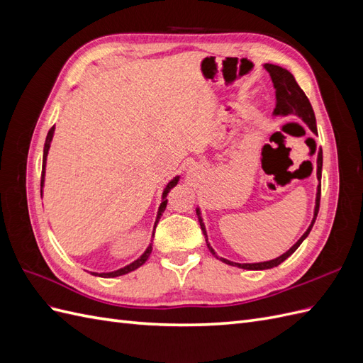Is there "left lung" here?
I'll use <instances>...</instances> for the list:
<instances>
[{
	"label": "left lung",
	"mask_w": 363,
	"mask_h": 363,
	"mask_svg": "<svg viewBox=\"0 0 363 363\" xmlns=\"http://www.w3.org/2000/svg\"><path fill=\"white\" fill-rule=\"evenodd\" d=\"M263 68H265L269 72L271 80L274 83V87H276V108H274L272 115L274 116H289V115H295L298 116L303 123L312 130V133L318 135V130H316V119H315V113H313V108L311 106L309 98L306 96V94L303 92L301 87L298 86V83L295 82L294 75L279 65H272V63H265L263 65ZM321 172H323V150L320 148L318 151V159H316V179L318 182H321ZM320 199H321V183H318L316 186V199H315V208H313V218H312V223L311 225L307 227V230L304 232V235L296 240V242L286 251L283 252L281 256L272 259V260H267V262H257V263H238V262H232V260H227L224 257H219L215 250L211 247V242H208L207 239V232H206V225L203 223V216H201V211L200 207H196V216H199V221L203 230V235L206 238V244L207 248L211 250L212 255L227 265H232V267H238V268H242V269H250V271H260V269H269L274 267H279L281 262L286 260L292 252L301 245L303 240L309 236L311 230L315 224V219L318 215V211H320Z\"/></svg>",
	"instance_id": "left-lung-1"
}]
</instances>
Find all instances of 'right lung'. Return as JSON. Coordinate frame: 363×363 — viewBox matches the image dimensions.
<instances>
[{
  "instance_id": "obj_1",
  "label": "right lung",
  "mask_w": 363,
  "mask_h": 363,
  "mask_svg": "<svg viewBox=\"0 0 363 363\" xmlns=\"http://www.w3.org/2000/svg\"><path fill=\"white\" fill-rule=\"evenodd\" d=\"M52 136H54V127H51V130L48 131L47 135V139H45V145H43V159H42V179H40V195L43 192V183H45V168H47V157H48V151H50V147H51V140H52ZM180 180V175H175V177L164 186V189L162 192V203L159 206V211H157V216H156V223H155V230H156V225L159 223V219L162 216V213L164 212V208H167V204H168V200L167 196L169 194V191L174 188V186H177ZM155 230H152V235H151V242H152V236H155ZM151 250H152V244H150L147 247V250L142 252V256L138 257L135 262H131L130 265H125L124 268H119L116 271H112V272H91L92 276H98V277H104V279H111V277H119V276H124V274H128L131 271L138 269L139 267L144 265V263L148 260L150 255H151Z\"/></svg>"
}]
</instances>
